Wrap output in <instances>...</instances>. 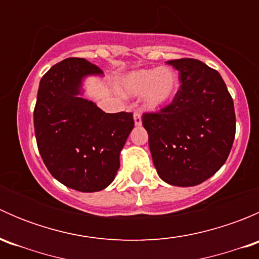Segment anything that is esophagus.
Masks as SVG:
<instances>
[{"label":"esophagus","mask_w":259,"mask_h":259,"mask_svg":"<svg viewBox=\"0 0 259 259\" xmlns=\"http://www.w3.org/2000/svg\"><path fill=\"white\" fill-rule=\"evenodd\" d=\"M134 122L137 126L142 125V115H140L139 113H134Z\"/></svg>","instance_id":"obj_1"}]
</instances>
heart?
Segmentation results:
<instances>
[{
	"label": "heart",
	"mask_w": 259,
	"mask_h": 259,
	"mask_svg": "<svg viewBox=\"0 0 259 259\" xmlns=\"http://www.w3.org/2000/svg\"><path fill=\"white\" fill-rule=\"evenodd\" d=\"M179 89V76L171 67H151L132 72L124 82V93L130 96L144 95V104L156 110L170 103Z\"/></svg>",
	"instance_id": "obj_1"
}]
</instances>
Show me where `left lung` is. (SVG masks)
I'll use <instances>...</instances> for the list:
<instances>
[{
  "instance_id": "obj_1",
  "label": "left lung",
  "mask_w": 259,
  "mask_h": 259,
  "mask_svg": "<svg viewBox=\"0 0 259 259\" xmlns=\"http://www.w3.org/2000/svg\"><path fill=\"white\" fill-rule=\"evenodd\" d=\"M180 88L158 113L143 114L153 163L168 184L193 187L226 163L236 135L233 99L211 67L195 59L168 61Z\"/></svg>"
}]
</instances>
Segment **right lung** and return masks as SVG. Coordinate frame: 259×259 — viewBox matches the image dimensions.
<instances>
[{
    "mask_svg": "<svg viewBox=\"0 0 259 259\" xmlns=\"http://www.w3.org/2000/svg\"><path fill=\"white\" fill-rule=\"evenodd\" d=\"M96 65L71 57L40 81L33 126L37 148L55 179L79 192L103 190L120 166V151L134 127L132 113H104L81 98L83 77L101 75Z\"/></svg>",
    "mask_w": 259,
    "mask_h": 259,
    "instance_id": "1",
    "label": "right lung"
}]
</instances>
